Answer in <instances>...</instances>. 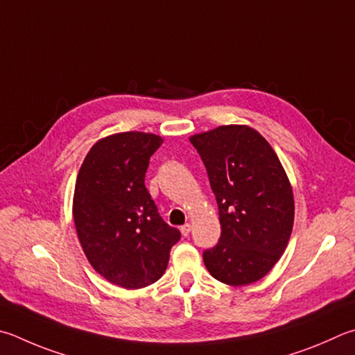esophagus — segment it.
Segmentation results:
<instances>
[{
	"label": "esophagus",
	"mask_w": 355,
	"mask_h": 355,
	"mask_svg": "<svg viewBox=\"0 0 355 355\" xmlns=\"http://www.w3.org/2000/svg\"><path fill=\"white\" fill-rule=\"evenodd\" d=\"M180 231H182V234L186 237V236H188L189 234V231H191V225L189 223H184L183 225V227L182 228H180Z\"/></svg>",
	"instance_id": "obj_1"
}]
</instances>
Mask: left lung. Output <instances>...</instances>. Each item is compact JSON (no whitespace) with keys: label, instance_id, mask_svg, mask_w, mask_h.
I'll list each match as a JSON object with an SVG mask.
<instances>
[{"label":"left lung","instance_id":"1","mask_svg":"<svg viewBox=\"0 0 355 355\" xmlns=\"http://www.w3.org/2000/svg\"><path fill=\"white\" fill-rule=\"evenodd\" d=\"M209 177L222 234L203 262L212 278L247 286L263 278L287 248L295 202L272 146L248 125H220L189 138Z\"/></svg>","mask_w":355,"mask_h":355}]
</instances>
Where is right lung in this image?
<instances>
[{"instance_id":"add662e5","label":"right lung","mask_w":355,"mask_h":355,"mask_svg":"<svg viewBox=\"0 0 355 355\" xmlns=\"http://www.w3.org/2000/svg\"><path fill=\"white\" fill-rule=\"evenodd\" d=\"M163 138L122 132L99 139L77 173L73 217L88 262L122 288H143L167 268L180 231L167 225L144 184Z\"/></svg>"}]
</instances>
